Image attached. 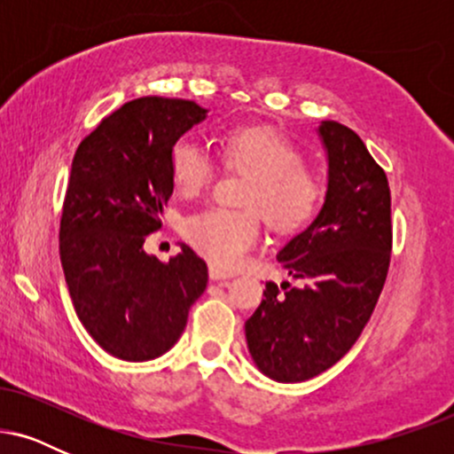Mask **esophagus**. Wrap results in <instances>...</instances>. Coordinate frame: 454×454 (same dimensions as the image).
I'll return each instance as SVG.
<instances>
[{
    "label": "esophagus",
    "instance_id": "1",
    "mask_svg": "<svg viewBox=\"0 0 454 454\" xmlns=\"http://www.w3.org/2000/svg\"><path fill=\"white\" fill-rule=\"evenodd\" d=\"M209 278L213 281H223V279H231L232 275L226 273V270H222L220 267H215V264H209Z\"/></svg>",
    "mask_w": 454,
    "mask_h": 454
}]
</instances>
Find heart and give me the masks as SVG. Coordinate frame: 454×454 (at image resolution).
<instances>
[{
    "instance_id": "obj_1",
    "label": "heart",
    "mask_w": 454,
    "mask_h": 454,
    "mask_svg": "<svg viewBox=\"0 0 454 454\" xmlns=\"http://www.w3.org/2000/svg\"><path fill=\"white\" fill-rule=\"evenodd\" d=\"M226 168L252 175L245 185V211L220 207L198 211L185 220L184 232L196 252L215 267L232 269L260 239V215L279 234L301 231L317 215L325 184L305 166L303 151L270 128H237L223 137ZM170 175L176 194L194 198L211 185L215 161L196 138H179L170 149Z\"/></svg>"
}]
</instances>
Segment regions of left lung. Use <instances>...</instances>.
<instances>
[{
    "instance_id": "8db88e82",
    "label": "left lung",
    "mask_w": 454,
    "mask_h": 454,
    "mask_svg": "<svg viewBox=\"0 0 454 454\" xmlns=\"http://www.w3.org/2000/svg\"><path fill=\"white\" fill-rule=\"evenodd\" d=\"M328 160L325 205L278 260L303 281H269L245 322L254 363L278 382H305L333 367L361 337L387 281L393 223L387 173L356 132L337 121L317 128Z\"/></svg>"
}]
</instances>
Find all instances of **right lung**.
Segmentation results:
<instances>
[{
  "label": "right lung",
  "instance_id": "right-lung-1",
  "mask_svg": "<svg viewBox=\"0 0 454 454\" xmlns=\"http://www.w3.org/2000/svg\"><path fill=\"white\" fill-rule=\"evenodd\" d=\"M205 117L192 100L138 98L104 117L72 160L61 267L78 320L121 361L168 352L207 288V264L192 247L168 262L143 249L173 196L170 149Z\"/></svg>",
  "mask_w": 454,
  "mask_h": 454
}]
</instances>
